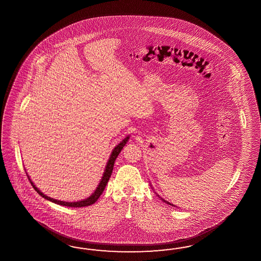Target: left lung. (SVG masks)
I'll use <instances>...</instances> for the list:
<instances>
[{
  "label": "left lung",
  "mask_w": 261,
  "mask_h": 261,
  "mask_svg": "<svg viewBox=\"0 0 261 261\" xmlns=\"http://www.w3.org/2000/svg\"><path fill=\"white\" fill-rule=\"evenodd\" d=\"M163 201H165V200H164V199H163ZM165 202H166V203H167V204H168V205H172V204H170V203H169V202H166V201H165Z\"/></svg>",
  "instance_id": "1"
}]
</instances>
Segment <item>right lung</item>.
<instances>
[{
    "label": "right lung",
    "instance_id": "1",
    "mask_svg": "<svg viewBox=\"0 0 261 261\" xmlns=\"http://www.w3.org/2000/svg\"><path fill=\"white\" fill-rule=\"evenodd\" d=\"M128 140H129V136H127L126 138H125L122 142H120V143H119V144L113 149V152H112V154H111L109 161L107 162V165L105 166V170H104V173H103L102 179H101V181L99 182V185L97 186L96 190L94 191V193H93L90 197L87 198V199H84V200H82V201H79V202H64V201H59V200H56V199H54V198L48 197L47 195H45L44 193H42V192L35 187V185H34V184L32 182V180L30 179V176H29V175H28V178H29L30 182L32 184L33 189L37 191V193H38L39 195H41L43 198H45V199H47L48 201L53 202V203H56L57 205H66V206H71V207H82V206H87V205H93L94 203H95V202L97 201V199L100 197V195L102 194L103 190L105 189L107 182H108L109 179H110L111 174L113 172V167H114L115 161H116L117 157L119 156V154L120 153L121 149L123 148V146L126 144Z\"/></svg>",
    "mask_w": 261,
    "mask_h": 261
}]
</instances>
